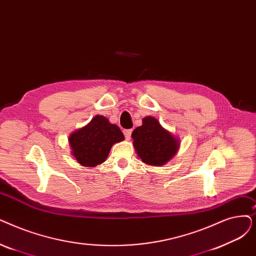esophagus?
I'll return each mask as SVG.
<instances>
[{
    "mask_svg": "<svg viewBox=\"0 0 256 256\" xmlns=\"http://www.w3.org/2000/svg\"><path fill=\"white\" fill-rule=\"evenodd\" d=\"M124 134L126 140H130V135H132V130H124Z\"/></svg>",
    "mask_w": 256,
    "mask_h": 256,
    "instance_id": "34e87169",
    "label": "esophagus"
}]
</instances>
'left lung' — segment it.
I'll return each instance as SVG.
<instances>
[{"instance_id": "obj_1", "label": "left lung", "mask_w": 256, "mask_h": 256, "mask_svg": "<svg viewBox=\"0 0 256 256\" xmlns=\"http://www.w3.org/2000/svg\"><path fill=\"white\" fill-rule=\"evenodd\" d=\"M132 146L143 163L162 166L172 160L180 148V138L164 128L152 116L142 119V126L132 132Z\"/></svg>"}]
</instances>
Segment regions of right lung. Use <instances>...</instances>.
Segmentation results:
<instances>
[{
  "label": "right lung",
  "mask_w": 256,
  "mask_h": 256,
  "mask_svg": "<svg viewBox=\"0 0 256 256\" xmlns=\"http://www.w3.org/2000/svg\"><path fill=\"white\" fill-rule=\"evenodd\" d=\"M124 140L121 130L102 115H96L86 126L69 136L71 154L84 168L104 163L114 144Z\"/></svg>",
  "instance_id": "add662e5"
}]
</instances>
